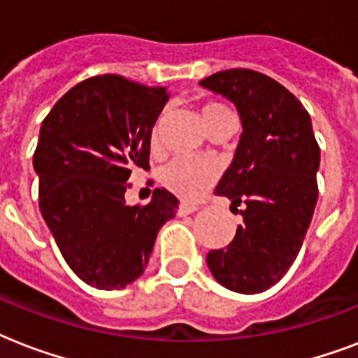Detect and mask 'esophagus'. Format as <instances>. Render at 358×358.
<instances>
[{"label":"esophagus","mask_w":358,"mask_h":358,"mask_svg":"<svg viewBox=\"0 0 358 358\" xmlns=\"http://www.w3.org/2000/svg\"><path fill=\"white\" fill-rule=\"evenodd\" d=\"M199 210V204H193V202H182L178 208L180 215H187V213H193Z\"/></svg>","instance_id":"obj_1"}]
</instances>
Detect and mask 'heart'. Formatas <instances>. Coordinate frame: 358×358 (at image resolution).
Segmentation results:
<instances>
[{"instance_id":"heart-1","label":"heart","mask_w":358,"mask_h":358,"mask_svg":"<svg viewBox=\"0 0 358 358\" xmlns=\"http://www.w3.org/2000/svg\"><path fill=\"white\" fill-rule=\"evenodd\" d=\"M229 109L217 102L202 103L201 115L204 124H210L217 115L227 113ZM157 128L159 122L152 129V141L157 139ZM217 178V167L206 159H191V157H176L167 163L162 171V184L171 193L182 196L185 201H195L215 182Z\"/></svg>"}]
</instances>
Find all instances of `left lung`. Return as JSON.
<instances>
[{"label": "left lung", "instance_id": "1", "mask_svg": "<svg viewBox=\"0 0 358 358\" xmlns=\"http://www.w3.org/2000/svg\"><path fill=\"white\" fill-rule=\"evenodd\" d=\"M201 85L234 103L243 128L215 187L230 210L243 204V223L229 247L208 252V267L224 288L260 294L299 255L317 202L320 146L303 103L269 76L230 69Z\"/></svg>", "mask_w": 358, "mask_h": 358}]
</instances>
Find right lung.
Here are the masks:
<instances>
[{
  "mask_svg": "<svg viewBox=\"0 0 358 358\" xmlns=\"http://www.w3.org/2000/svg\"><path fill=\"white\" fill-rule=\"evenodd\" d=\"M165 87L96 76L72 87L41 126L33 169L38 206L72 271L98 289L139 278L156 236L176 215L178 199L154 189L146 206L124 193L135 169L148 171L152 128Z\"/></svg>",
  "mask_w": 358,
  "mask_h": 358,
  "instance_id": "obj_1",
  "label": "right lung"
}]
</instances>
